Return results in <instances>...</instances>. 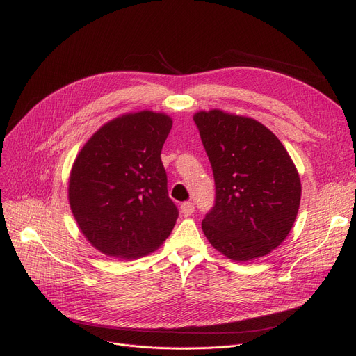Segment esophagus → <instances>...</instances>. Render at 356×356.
<instances>
[{
	"mask_svg": "<svg viewBox=\"0 0 356 356\" xmlns=\"http://www.w3.org/2000/svg\"><path fill=\"white\" fill-rule=\"evenodd\" d=\"M180 209H181V213L184 216H189V215H192L195 212V204L192 202H184V203H181Z\"/></svg>",
	"mask_w": 356,
	"mask_h": 356,
	"instance_id": "1",
	"label": "esophagus"
}]
</instances>
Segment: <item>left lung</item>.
Wrapping results in <instances>:
<instances>
[{"label":"left lung","mask_w":356,"mask_h":356,"mask_svg":"<svg viewBox=\"0 0 356 356\" xmlns=\"http://www.w3.org/2000/svg\"><path fill=\"white\" fill-rule=\"evenodd\" d=\"M193 121L216 188L203 234L234 261L270 254L287 238L300 207L302 183L287 149L254 118L211 109L196 112Z\"/></svg>","instance_id":"8db88e82"}]
</instances>
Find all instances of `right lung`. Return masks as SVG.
Masks as SVG:
<instances>
[{"instance_id": "add662e5", "label": "right lung", "mask_w": 356, "mask_h": 356, "mask_svg": "<svg viewBox=\"0 0 356 356\" xmlns=\"http://www.w3.org/2000/svg\"><path fill=\"white\" fill-rule=\"evenodd\" d=\"M173 125L140 111L102 125L69 176V203L85 238L105 255L136 259L170 235L179 211L167 192L161 148Z\"/></svg>"}]
</instances>
